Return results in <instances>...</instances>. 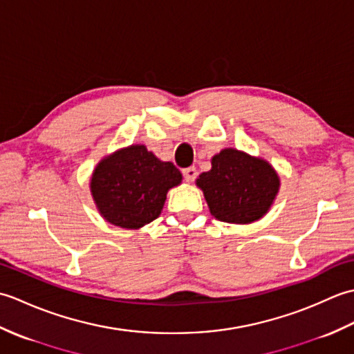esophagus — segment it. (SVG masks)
<instances>
[{
    "mask_svg": "<svg viewBox=\"0 0 354 354\" xmlns=\"http://www.w3.org/2000/svg\"><path fill=\"white\" fill-rule=\"evenodd\" d=\"M183 175H184L187 183H193L198 176V170H196V167H187L183 170Z\"/></svg>",
    "mask_w": 354,
    "mask_h": 354,
    "instance_id": "1",
    "label": "esophagus"
}]
</instances>
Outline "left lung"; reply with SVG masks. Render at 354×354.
I'll return each instance as SVG.
<instances>
[{"label": "left lung", "mask_w": 354, "mask_h": 354, "mask_svg": "<svg viewBox=\"0 0 354 354\" xmlns=\"http://www.w3.org/2000/svg\"><path fill=\"white\" fill-rule=\"evenodd\" d=\"M196 185L217 221L243 225L269 212L280 178L268 161L228 147L212 158V170L201 173Z\"/></svg>", "instance_id": "obj_1"}]
</instances>
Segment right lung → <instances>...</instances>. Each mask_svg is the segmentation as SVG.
<instances>
[{
  "label": "right lung",
  "mask_w": 354,
  "mask_h": 354,
  "mask_svg": "<svg viewBox=\"0 0 354 354\" xmlns=\"http://www.w3.org/2000/svg\"><path fill=\"white\" fill-rule=\"evenodd\" d=\"M183 175L146 146L132 145L103 158L91 178V194L99 213L120 228L138 230L161 214L167 192Z\"/></svg>",
  "instance_id": "add662e5"
}]
</instances>
